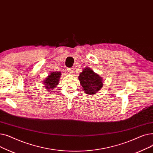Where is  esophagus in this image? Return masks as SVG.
<instances>
[{
	"mask_svg": "<svg viewBox=\"0 0 153 153\" xmlns=\"http://www.w3.org/2000/svg\"><path fill=\"white\" fill-rule=\"evenodd\" d=\"M68 72L69 73H72V72L74 71V69H72V68H68Z\"/></svg>",
	"mask_w": 153,
	"mask_h": 153,
	"instance_id": "1",
	"label": "esophagus"
}]
</instances>
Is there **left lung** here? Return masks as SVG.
<instances>
[{
    "label": "left lung",
    "instance_id": "1",
    "mask_svg": "<svg viewBox=\"0 0 153 153\" xmlns=\"http://www.w3.org/2000/svg\"><path fill=\"white\" fill-rule=\"evenodd\" d=\"M78 78L84 92L87 94H95L103 86L102 78L91 68H84Z\"/></svg>",
    "mask_w": 153,
    "mask_h": 153
}]
</instances>
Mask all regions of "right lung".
Masks as SVG:
<instances>
[{
    "label": "right lung",
    "instance_id": "obj_1",
    "mask_svg": "<svg viewBox=\"0 0 153 153\" xmlns=\"http://www.w3.org/2000/svg\"><path fill=\"white\" fill-rule=\"evenodd\" d=\"M61 74L60 72H53L45 79L43 84L48 92H51L52 90L56 89V87L59 82Z\"/></svg>",
    "mask_w": 153,
    "mask_h": 153
}]
</instances>
